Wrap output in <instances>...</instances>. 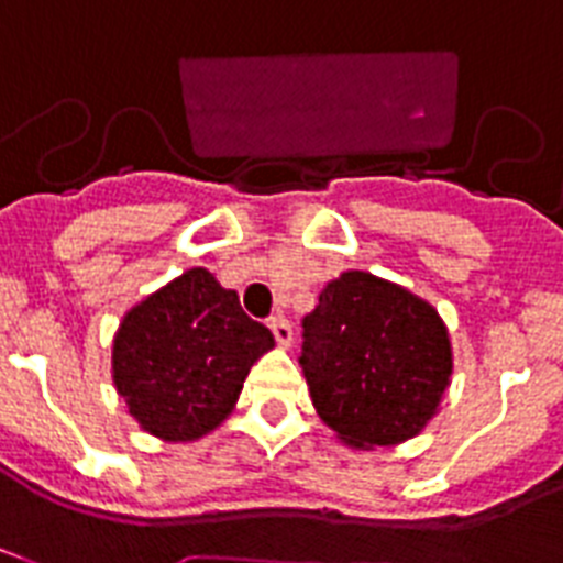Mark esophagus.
Wrapping results in <instances>:
<instances>
[{"label":"esophagus","mask_w":563,"mask_h":563,"mask_svg":"<svg viewBox=\"0 0 563 563\" xmlns=\"http://www.w3.org/2000/svg\"><path fill=\"white\" fill-rule=\"evenodd\" d=\"M268 329H272V334H275L277 345H283V349H288L291 345V340H295V329H291V322L286 320V317H272L268 320Z\"/></svg>","instance_id":"1"}]
</instances>
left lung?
I'll list each match as a JSON object with an SVG mask.
<instances>
[{
  "mask_svg": "<svg viewBox=\"0 0 563 563\" xmlns=\"http://www.w3.org/2000/svg\"><path fill=\"white\" fill-rule=\"evenodd\" d=\"M300 365L322 422L371 451L437 417L453 354L430 302L368 272H342L302 320Z\"/></svg>",
  "mask_w": 563,
  "mask_h": 563,
  "instance_id": "8db88e82",
  "label": "left lung"
}]
</instances>
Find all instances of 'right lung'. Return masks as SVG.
<instances>
[{"label":"right lung","instance_id":"obj_1","mask_svg":"<svg viewBox=\"0 0 563 563\" xmlns=\"http://www.w3.org/2000/svg\"><path fill=\"white\" fill-rule=\"evenodd\" d=\"M272 345L238 291L189 268L126 311L112 340V383L146 433L192 442L232 413L249 368Z\"/></svg>","mask_w":563,"mask_h":563}]
</instances>
